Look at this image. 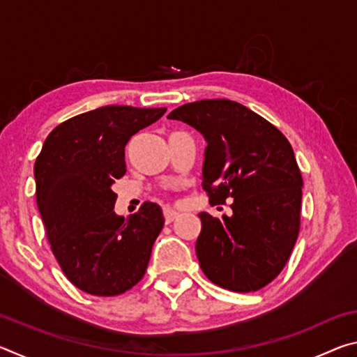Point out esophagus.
Segmentation results:
<instances>
[{"mask_svg":"<svg viewBox=\"0 0 357 357\" xmlns=\"http://www.w3.org/2000/svg\"><path fill=\"white\" fill-rule=\"evenodd\" d=\"M164 217H165V223H172L173 220H176L179 214L176 213V211H172V209H165L164 211Z\"/></svg>","mask_w":357,"mask_h":357,"instance_id":"obj_1","label":"esophagus"}]
</instances>
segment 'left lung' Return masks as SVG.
<instances>
[{"instance_id":"obj_1","label":"left lung","mask_w":357,"mask_h":357,"mask_svg":"<svg viewBox=\"0 0 357 357\" xmlns=\"http://www.w3.org/2000/svg\"><path fill=\"white\" fill-rule=\"evenodd\" d=\"M204 137L203 189L211 204L233 198V215L200 213L197 257L208 279L250 293L285 268L301 227L302 176L287 137L228 99H204L168 114Z\"/></svg>"}]
</instances>
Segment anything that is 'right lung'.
<instances>
[{"instance_id": "1", "label": "right lung", "mask_w": 357, "mask_h": 357, "mask_svg": "<svg viewBox=\"0 0 357 357\" xmlns=\"http://www.w3.org/2000/svg\"><path fill=\"white\" fill-rule=\"evenodd\" d=\"M165 112L107 105L77 114L48 134L36 159V202L48 243L84 293L123 294L146 273L164 214L146 202L129 219L116 215L112 185L126 174V144Z\"/></svg>"}]
</instances>
